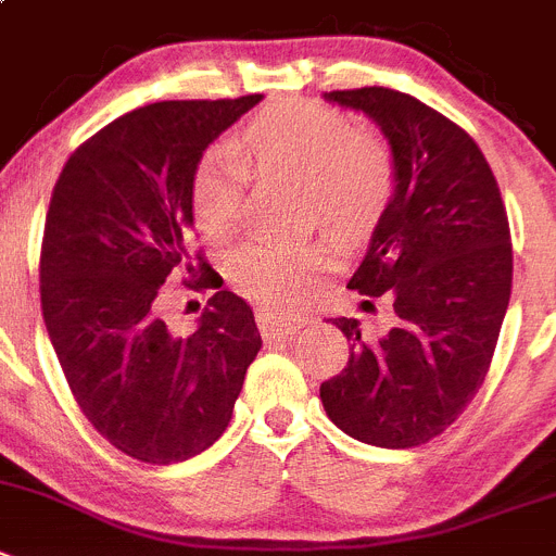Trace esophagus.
<instances>
[{
	"instance_id": "esophagus-1",
	"label": "esophagus",
	"mask_w": 556,
	"mask_h": 556,
	"mask_svg": "<svg viewBox=\"0 0 556 556\" xmlns=\"http://www.w3.org/2000/svg\"><path fill=\"white\" fill-rule=\"evenodd\" d=\"M256 323L264 336H283L303 328V325L308 323V317H303V314H281V312H275V308L262 305V308H256Z\"/></svg>"
}]
</instances>
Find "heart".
Wrapping results in <instances>:
<instances>
[{
  "instance_id": "heart-1",
  "label": "heart",
  "mask_w": 556,
  "mask_h": 556,
  "mask_svg": "<svg viewBox=\"0 0 556 556\" xmlns=\"http://www.w3.org/2000/svg\"><path fill=\"white\" fill-rule=\"evenodd\" d=\"M248 165L262 176L303 178L308 212H319L344 237L378 220L394 192V156L378 135L355 129L333 106L281 101L264 106L237 146L217 142L198 160L192 215L208 242H228L242 226ZM333 258L328 239L251 242L233 253L228 275L258 303L292 305L319 287Z\"/></svg>"
}]
</instances>
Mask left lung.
<instances>
[{
  "label": "left lung",
  "mask_w": 556,
  "mask_h": 556,
  "mask_svg": "<svg viewBox=\"0 0 556 556\" xmlns=\"http://www.w3.org/2000/svg\"><path fill=\"white\" fill-rule=\"evenodd\" d=\"M325 101L364 112L394 156V192L348 287L386 298L396 319L378 339L333 319L350 361L319 400L355 441L407 450L441 435L485 380L513 287L507 212L477 142L432 106L391 88Z\"/></svg>",
  "instance_id": "8db88e82"
}]
</instances>
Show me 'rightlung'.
Returning <instances> with one entry per match:
<instances>
[{
	"mask_svg": "<svg viewBox=\"0 0 556 556\" xmlns=\"http://www.w3.org/2000/svg\"><path fill=\"white\" fill-rule=\"evenodd\" d=\"M264 96L156 101L96 131L54 185L40 251V305L81 414L142 463L190 460L231 421L262 350L253 308L220 289L190 336L160 314L167 275L217 273L192 256V173ZM223 283V281H220Z\"/></svg>",
	"mask_w": 556,
	"mask_h": 556,
	"instance_id": "right-lung-1",
	"label": "right lung"
}]
</instances>
